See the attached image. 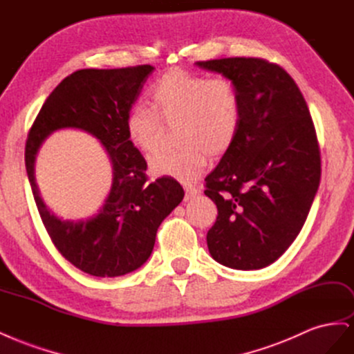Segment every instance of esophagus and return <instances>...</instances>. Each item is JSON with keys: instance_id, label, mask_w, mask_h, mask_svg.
<instances>
[{"instance_id": "1", "label": "esophagus", "mask_w": 354, "mask_h": 354, "mask_svg": "<svg viewBox=\"0 0 354 354\" xmlns=\"http://www.w3.org/2000/svg\"><path fill=\"white\" fill-rule=\"evenodd\" d=\"M184 189H185V200H191L194 197H197L200 194V189L196 188L194 185H191V184H185Z\"/></svg>"}]
</instances>
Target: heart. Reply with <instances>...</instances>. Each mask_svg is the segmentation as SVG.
<instances>
[{
  "label": "heart",
  "mask_w": 354,
  "mask_h": 354,
  "mask_svg": "<svg viewBox=\"0 0 354 354\" xmlns=\"http://www.w3.org/2000/svg\"><path fill=\"white\" fill-rule=\"evenodd\" d=\"M147 106L124 115L128 142L144 156L158 150L163 127L176 129L182 147L172 154L153 158L150 172L157 178L197 179L207 165V154L219 157L232 147L241 120V101L227 77H206L170 69L150 86Z\"/></svg>",
  "instance_id": "obj_1"
}]
</instances>
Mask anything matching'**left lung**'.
<instances>
[{
    "mask_svg": "<svg viewBox=\"0 0 354 354\" xmlns=\"http://www.w3.org/2000/svg\"><path fill=\"white\" fill-rule=\"evenodd\" d=\"M235 85L241 101L236 138L206 178L218 207L207 247L218 263L266 268L300 234L321 180V153L309 107L294 79L261 59L197 62Z\"/></svg>",
    "mask_w": 354,
    "mask_h": 354,
    "instance_id": "8db88e82",
    "label": "left lung"
}]
</instances>
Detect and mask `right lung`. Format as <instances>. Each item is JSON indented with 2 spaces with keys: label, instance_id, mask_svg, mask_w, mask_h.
Here are the masks:
<instances>
[{
  "label": "right lung",
  "instance_id": "1",
  "mask_svg": "<svg viewBox=\"0 0 354 354\" xmlns=\"http://www.w3.org/2000/svg\"><path fill=\"white\" fill-rule=\"evenodd\" d=\"M154 71L150 64L124 69H82L64 77L45 100L25 148L33 198L57 250L88 275L115 278L141 268L156 243L158 226L184 198L174 178L147 182V162L124 135L123 120ZM60 129L97 138L112 165V188L98 214L71 221L43 203L35 179L40 145Z\"/></svg>",
  "mask_w": 354,
  "mask_h": 354
}]
</instances>
